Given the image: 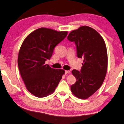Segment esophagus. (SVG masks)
Wrapping results in <instances>:
<instances>
[{
    "label": "esophagus",
    "mask_w": 124,
    "mask_h": 124,
    "mask_svg": "<svg viewBox=\"0 0 124 124\" xmlns=\"http://www.w3.org/2000/svg\"><path fill=\"white\" fill-rule=\"evenodd\" d=\"M69 73H70V70H65V74H69Z\"/></svg>",
    "instance_id": "obj_1"
}]
</instances>
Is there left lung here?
<instances>
[{"instance_id": "8db88e82", "label": "left lung", "mask_w": 124, "mask_h": 124, "mask_svg": "<svg viewBox=\"0 0 124 124\" xmlns=\"http://www.w3.org/2000/svg\"><path fill=\"white\" fill-rule=\"evenodd\" d=\"M67 39L74 42L77 57L83 60L80 72L72 70L77 80L70 89L76 97L87 99L99 89L104 80L108 67L107 47L101 35L87 26L73 30Z\"/></svg>"}]
</instances>
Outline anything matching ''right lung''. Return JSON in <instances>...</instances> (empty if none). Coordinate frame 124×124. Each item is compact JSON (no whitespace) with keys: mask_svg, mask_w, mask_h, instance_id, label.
Segmentation results:
<instances>
[{"mask_svg":"<svg viewBox=\"0 0 124 124\" xmlns=\"http://www.w3.org/2000/svg\"><path fill=\"white\" fill-rule=\"evenodd\" d=\"M67 34L41 27L30 33L21 45L17 58L19 71L27 90L37 97L52 94L65 72L52 68L45 61Z\"/></svg>","mask_w":124,"mask_h":124,"instance_id":"obj_1","label":"right lung"}]
</instances>
